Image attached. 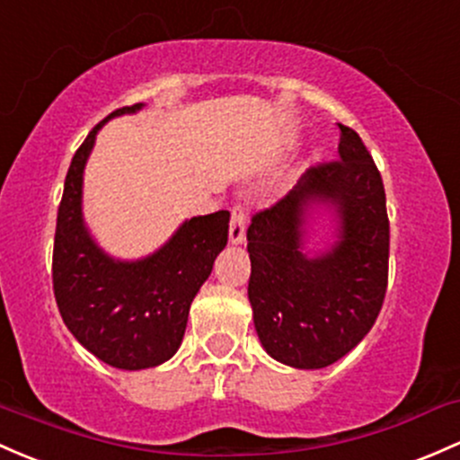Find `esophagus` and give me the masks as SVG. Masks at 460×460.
Returning <instances> with one entry per match:
<instances>
[{
	"label": "esophagus",
	"instance_id": "34e87169",
	"mask_svg": "<svg viewBox=\"0 0 460 460\" xmlns=\"http://www.w3.org/2000/svg\"><path fill=\"white\" fill-rule=\"evenodd\" d=\"M246 238V211L242 205H235L231 209V225H229V242L231 244H242Z\"/></svg>",
	"mask_w": 460,
	"mask_h": 460
}]
</instances>
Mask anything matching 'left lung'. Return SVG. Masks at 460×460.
Instances as JSON below:
<instances>
[{
	"instance_id": "8db88e82",
	"label": "left lung",
	"mask_w": 460,
	"mask_h": 460,
	"mask_svg": "<svg viewBox=\"0 0 460 460\" xmlns=\"http://www.w3.org/2000/svg\"><path fill=\"white\" fill-rule=\"evenodd\" d=\"M341 161L316 165L246 231L249 301L261 347L295 369L334 365L376 323L388 279V216L369 150L341 124ZM327 215L332 238L307 250L306 229Z\"/></svg>"
}]
</instances>
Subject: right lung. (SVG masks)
Returning a JSON list of instances; mask_svg holds the SVG:
<instances>
[{
  "label": "right lung",
  "mask_w": 460,
  "mask_h": 460,
  "mask_svg": "<svg viewBox=\"0 0 460 460\" xmlns=\"http://www.w3.org/2000/svg\"><path fill=\"white\" fill-rule=\"evenodd\" d=\"M144 107L113 111L75 150L54 235V296L65 325L84 349L124 371L159 367L179 351L191 301L229 238L225 209L183 220L164 246L139 260L113 257L91 235L83 181L95 135L109 119Z\"/></svg>",
  "instance_id": "add662e5"
}]
</instances>
